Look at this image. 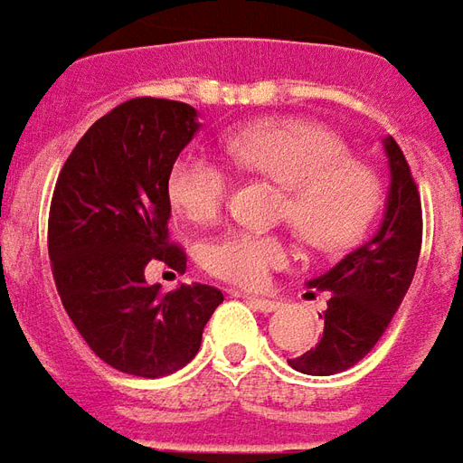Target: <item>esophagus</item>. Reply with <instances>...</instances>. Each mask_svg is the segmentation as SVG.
<instances>
[{
  "label": "esophagus",
  "mask_w": 463,
  "mask_h": 463,
  "mask_svg": "<svg viewBox=\"0 0 463 463\" xmlns=\"http://www.w3.org/2000/svg\"><path fill=\"white\" fill-rule=\"evenodd\" d=\"M245 300L253 306L255 310H260V313H273V310L280 308V303L273 298H260V296H245Z\"/></svg>",
  "instance_id": "1"
}]
</instances>
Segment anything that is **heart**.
Returning <instances> with one entry per match:
<instances>
[{
	"label": "heart",
	"instance_id": "b5f03b06",
	"mask_svg": "<svg viewBox=\"0 0 463 463\" xmlns=\"http://www.w3.org/2000/svg\"><path fill=\"white\" fill-rule=\"evenodd\" d=\"M225 150L245 173L283 187L278 218L288 221L313 248L333 250L354 242L378 205L376 173L355 157L335 132L300 119H265L245 125L225 140ZM231 193L222 165L198 153L180 155L167 177L173 208L193 222L215 221ZM288 260L280 235L232 231L208 242L203 263L213 276L242 288L268 283Z\"/></svg>",
	"mask_w": 463,
	"mask_h": 463
}]
</instances>
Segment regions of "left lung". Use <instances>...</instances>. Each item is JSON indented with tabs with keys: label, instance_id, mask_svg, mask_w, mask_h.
I'll return each mask as SVG.
<instances>
[{
	"label": "left lung",
	"instance_id": "1",
	"mask_svg": "<svg viewBox=\"0 0 463 463\" xmlns=\"http://www.w3.org/2000/svg\"><path fill=\"white\" fill-rule=\"evenodd\" d=\"M391 185L378 231L344 255L308 288L328 290L323 335L288 366L308 376H331L355 366L378 344L411 286L421 253V198L411 167L393 137L383 140Z\"/></svg>",
	"mask_w": 463,
	"mask_h": 463
}]
</instances>
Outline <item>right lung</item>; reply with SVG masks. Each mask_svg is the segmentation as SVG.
Listing matches in <instances>:
<instances>
[{
  "label": "right lung",
  "instance_id": "right-lung-1",
  "mask_svg": "<svg viewBox=\"0 0 463 463\" xmlns=\"http://www.w3.org/2000/svg\"><path fill=\"white\" fill-rule=\"evenodd\" d=\"M198 130L185 102L128 99L82 135L54 185L47 242L57 293L95 355L130 376L160 378L193 361L222 303L213 286L163 293L145 280L155 260L185 270L167 232V177Z\"/></svg>",
  "mask_w": 463,
  "mask_h": 463
}]
</instances>
